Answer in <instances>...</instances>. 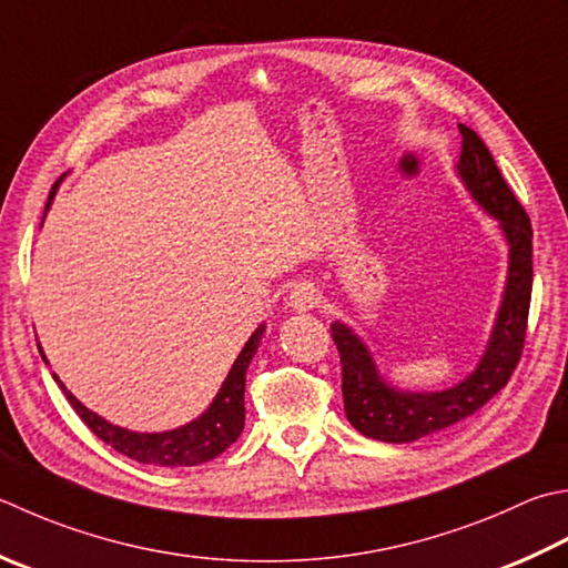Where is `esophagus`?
I'll use <instances>...</instances> for the list:
<instances>
[{
  "label": "esophagus",
  "mask_w": 568,
  "mask_h": 568,
  "mask_svg": "<svg viewBox=\"0 0 568 568\" xmlns=\"http://www.w3.org/2000/svg\"><path fill=\"white\" fill-rule=\"evenodd\" d=\"M317 305V287L313 283H295L291 295H287V307L293 310V313H307V310H313Z\"/></svg>",
  "instance_id": "obj_1"
}]
</instances>
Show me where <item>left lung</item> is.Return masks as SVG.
<instances>
[{"label":"left lung","instance_id":"1","mask_svg":"<svg viewBox=\"0 0 568 568\" xmlns=\"http://www.w3.org/2000/svg\"><path fill=\"white\" fill-rule=\"evenodd\" d=\"M463 135L455 164L473 202L497 219L507 243V281L495 325L475 369L440 392H406L388 384L362 337L344 322L329 325L342 362L344 414L362 436L382 443H414L473 416L503 388L521 357L531 300V224L509 192L490 150L470 128Z\"/></svg>","mask_w":568,"mask_h":568}]
</instances>
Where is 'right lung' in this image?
Returning <instances> with one entry per match:
<instances>
[{
    "instance_id": "add662e5",
    "label": "right lung",
    "mask_w": 568,
    "mask_h": 568,
    "mask_svg": "<svg viewBox=\"0 0 568 568\" xmlns=\"http://www.w3.org/2000/svg\"><path fill=\"white\" fill-rule=\"evenodd\" d=\"M61 182V180H59ZM59 182L53 184L47 211L55 196V189H59ZM43 211V216H47ZM265 325H258V329L253 332L248 342L243 344V349L239 352L236 362L226 374L224 384H221L219 394L214 396V402L209 404L202 416H196L189 424L172 428V430H160V433H138V430H128L120 428L115 424H110L103 416H98L95 410L85 408L78 398L63 386L59 376L53 374L55 384L63 388L65 398L73 406V410L81 416L83 424L91 428L95 436L108 443L110 448H115L118 453L128 455V458L144 463V465H160V468H192V465H202L214 460L216 455L224 453L231 443H236L241 436L243 424H246V406H243V394H246V369L251 359L255 357V352L261 347ZM41 359L49 364L47 354L39 347Z\"/></svg>"
}]
</instances>
